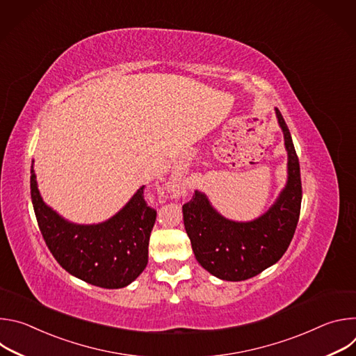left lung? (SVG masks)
<instances>
[{"label": "left lung", "mask_w": 356, "mask_h": 356, "mask_svg": "<svg viewBox=\"0 0 356 356\" xmlns=\"http://www.w3.org/2000/svg\"><path fill=\"white\" fill-rule=\"evenodd\" d=\"M287 152V181L266 213L252 221L221 216L207 194L194 191L183 206V221L197 262L213 276L241 282L275 265L287 250L301 207L300 163L290 131L277 108Z\"/></svg>", "instance_id": "obj_1"}]
</instances>
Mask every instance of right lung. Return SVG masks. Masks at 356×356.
<instances>
[{
    "instance_id": "1",
    "label": "right lung",
    "mask_w": 356,
    "mask_h": 356,
    "mask_svg": "<svg viewBox=\"0 0 356 356\" xmlns=\"http://www.w3.org/2000/svg\"><path fill=\"white\" fill-rule=\"evenodd\" d=\"M139 187L111 218L98 224H76L43 201L31 166V198L42 236L59 265L92 286L121 289L131 284L147 265V246L156 211Z\"/></svg>"
}]
</instances>
